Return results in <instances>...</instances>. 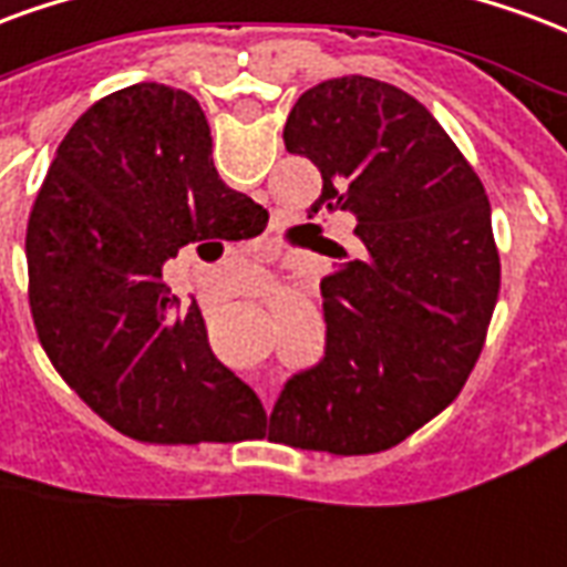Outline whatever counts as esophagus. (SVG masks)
Returning <instances> with one entry per match:
<instances>
[{
    "mask_svg": "<svg viewBox=\"0 0 567 567\" xmlns=\"http://www.w3.org/2000/svg\"><path fill=\"white\" fill-rule=\"evenodd\" d=\"M261 396L267 400V384H261Z\"/></svg>",
    "mask_w": 567,
    "mask_h": 567,
    "instance_id": "1",
    "label": "esophagus"
}]
</instances>
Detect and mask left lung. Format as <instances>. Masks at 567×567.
<instances>
[{
	"label": "left lung",
	"instance_id": "1",
	"mask_svg": "<svg viewBox=\"0 0 567 567\" xmlns=\"http://www.w3.org/2000/svg\"><path fill=\"white\" fill-rule=\"evenodd\" d=\"M282 137L324 179L309 219L346 209L363 246L321 282L324 358L285 381L270 435L384 451L454 400L484 348L498 297L489 200L433 113L384 81L306 90Z\"/></svg>",
	"mask_w": 567,
	"mask_h": 567
}]
</instances>
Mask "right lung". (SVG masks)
I'll list each match as a JSON object with an SVG mask.
<instances>
[{
  "mask_svg": "<svg viewBox=\"0 0 567 567\" xmlns=\"http://www.w3.org/2000/svg\"><path fill=\"white\" fill-rule=\"evenodd\" d=\"M264 219L221 183L188 92L134 83L71 125L29 213V306L56 372L113 430L155 444L264 435L261 400L209 351L198 303L177 312L162 282L183 246L249 240Z\"/></svg>",
  "mask_w": 567,
  "mask_h": 567,
  "instance_id": "add662e5",
  "label": "right lung"
}]
</instances>
